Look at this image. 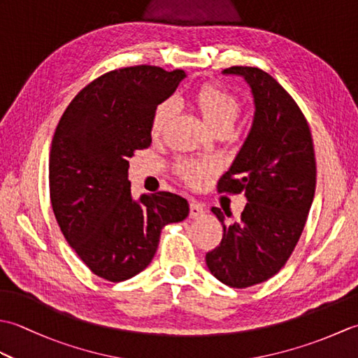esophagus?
<instances>
[{
    "mask_svg": "<svg viewBox=\"0 0 358 358\" xmlns=\"http://www.w3.org/2000/svg\"><path fill=\"white\" fill-rule=\"evenodd\" d=\"M204 214V208L203 204L192 200L191 203H189V215H191V218H199Z\"/></svg>",
    "mask_w": 358,
    "mask_h": 358,
    "instance_id": "obj_1",
    "label": "esophagus"
}]
</instances>
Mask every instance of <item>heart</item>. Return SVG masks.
Returning a JSON list of instances; mask_svg holds the SVG:
<instances>
[{"label": "heart", "mask_w": 358, "mask_h": 358, "mask_svg": "<svg viewBox=\"0 0 358 358\" xmlns=\"http://www.w3.org/2000/svg\"><path fill=\"white\" fill-rule=\"evenodd\" d=\"M194 103L199 108L204 121L214 129L231 126L235 123L241 112V103L234 94L226 89L214 85H204L194 94ZM175 112V104L172 100H163L158 103L150 117V135L157 136L164 132ZM177 172L181 180L187 185L200 186L208 178L210 172H214V164L209 162H196V159H183L177 164Z\"/></svg>", "instance_id": "obj_1"}]
</instances>
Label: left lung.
<instances>
[{"mask_svg": "<svg viewBox=\"0 0 358 358\" xmlns=\"http://www.w3.org/2000/svg\"><path fill=\"white\" fill-rule=\"evenodd\" d=\"M252 90V127L218 181V192L245 194L238 222L223 224L222 243L206 254L212 275L231 287L263 283L286 264L300 240L315 194V154L309 124L280 83L258 67L232 66ZM229 217V215H227Z\"/></svg>", "mask_w": 358, "mask_h": 358, "instance_id": "obj_1", "label": "left lung"}]
</instances>
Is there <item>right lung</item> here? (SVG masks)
I'll return each mask as SVG.
<instances>
[{
    "label": "right lung",
    "instance_id": "1",
    "mask_svg": "<svg viewBox=\"0 0 358 358\" xmlns=\"http://www.w3.org/2000/svg\"><path fill=\"white\" fill-rule=\"evenodd\" d=\"M185 77V71L146 64L104 73L80 90L55 129L49 157L53 214L83 263L113 283L146 269L163 227L189 214L187 201L171 192L134 200L127 180V158L152 143L154 108Z\"/></svg>",
    "mask_w": 358,
    "mask_h": 358
}]
</instances>
